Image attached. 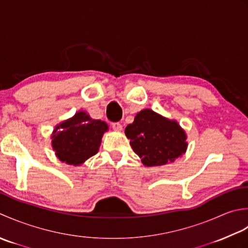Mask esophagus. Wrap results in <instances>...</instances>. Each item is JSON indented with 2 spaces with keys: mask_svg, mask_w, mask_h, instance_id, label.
Instances as JSON below:
<instances>
[{
  "mask_svg": "<svg viewBox=\"0 0 248 248\" xmlns=\"http://www.w3.org/2000/svg\"><path fill=\"white\" fill-rule=\"evenodd\" d=\"M112 128L115 131H121L123 129V126H122V124L119 123V122H114V123H112Z\"/></svg>",
  "mask_w": 248,
  "mask_h": 248,
  "instance_id": "1",
  "label": "esophagus"
}]
</instances>
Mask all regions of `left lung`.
Instances as JSON below:
<instances>
[{"mask_svg": "<svg viewBox=\"0 0 248 248\" xmlns=\"http://www.w3.org/2000/svg\"><path fill=\"white\" fill-rule=\"evenodd\" d=\"M125 135L146 167L173 163L187 149L186 134L179 123L151 109L138 112L134 122L126 126Z\"/></svg>", "mask_w": 248, "mask_h": 248, "instance_id": "obj_1", "label": "left lung"}]
</instances>
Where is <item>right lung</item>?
Segmentation results:
<instances>
[{
  "mask_svg": "<svg viewBox=\"0 0 248 248\" xmlns=\"http://www.w3.org/2000/svg\"><path fill=\"white\" fill-rule=\"evenodd\" d=\"M108 125L93 120L84 111L55 126L52 133V148L57 157L68 165L79 166L98 152Z\"/></svg>",
  "mask_w": 248,
  "mask_h": 248,
  "instance_id": "add662e5",
  "label": "right lung"
}]
</instances>
